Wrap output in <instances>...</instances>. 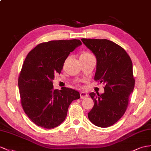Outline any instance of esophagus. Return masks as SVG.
<instances>
[{"label":"esophagus","mask_w":151,"mask_h":151,"mask_svg":"<svg viewBox=\"0 0 151 151\" xmlns=\"http://www.w3.org/2000/svg\"><path fill=\"white\" fill-rule=\"evenodd\" d=\"M80 98L81 99H85L88 97V94L85 92H81L80 93Z\"/></svg>","instance_id":"34e87169"}]
</instances>
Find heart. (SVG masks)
<instances>
[{"instance_id": "b5f03b06", "label": "heart", "mask_w": 151, "mask_h": 151, "mask_svg": "<svg viewBox=\"0 0 151 151\" xmlns=\"http://www.w3.org/2000/svg\"><path fill=\"white\" fill-rule=\"evenodd\" d=\"M88 54H91V53H87V52H84V53H83L81 54V55H80V56L86 55H88Z\"/></svg>"}]
</instances>
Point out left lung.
<instances>
[{
	"instance_id": "1",
	"label": "left lung",
	"mask_w": 151,
	"mask_h": 151,
	"mask_svg": "<svg viewBox=\"0 0 151 151\" xmlns=\"http://www.w3.org/2000/svg\"><path fill=\"white\" fill-rule=\"evenodd\" d=\"M97 59L94 80L105 85V92L89 94L94 105L88 117L101 127L112 126L127 110L135 80L130 57L121 46L108 40H81Z\"/></svg>"
}]
</instances>
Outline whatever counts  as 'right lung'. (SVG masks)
I'll return each mask as SVG.
<instances>
[{
  "label": "right lung",
  "mask_w": 151,
  "mask_h": 151,
  "mask_svg": "<svg viewBox=\"0 0 151 151\" xmlns=\"http://www.w3.org/2000/svg\"><path fill=\"white\" fill-rule=\"evenodd\" d=\"M82 45L79 40L42 42L27 55L18 76L22 106L38 126L54 128L66 117L73 101L80 98L73 88L54 89V75L60 73L70 52Z\"/></svg>",
  "instance_id": "obj_1"
}]
</instances>
